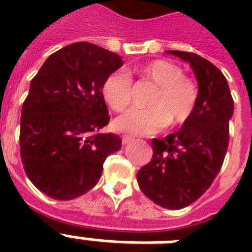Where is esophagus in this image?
Here are the masks:
<instances>
[{
    "mask_svg": "<svg viewBox=\"0 0 252 252\" xmlns=\"http://www.w3.org/2000/svg\"><path fill=\"white\" fill-rule=\"evenodd\" d=\"M130 141H132V137H129V136H126V134H124V136H122L123 145H126V144H129Z\"/></svg>",
    "mask_w": 252,
    "mask_h": 252,
    "instance_id": "1",
    "label": "esophagus"
}]
</instances>
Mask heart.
I'll return each instance as SVG.
<instances>
[{
    "mask_svg": "<svg viewBox=\"0 0 252 252\" xmlns=\"http://www.w3.org/2000/svg\"><path fill=\"white\" fill-rule=\"evenodd\" d=\"M141 80L150 81L156 90L150 95V108H130L115 120V128L124 133L142 136L158 132L168 123L179 126L191 115L197 99L192 81L183 76L179 66L165 60H154L134 69ZM104 102L114 111L124 110L130 102L132 84L126 74L111 73L102 85Z\"/></svg>",
    "mask_w": 252,
    "mask_h": 252,
    "instance_id": "heart-1",
    "label": "heart"
}]
</instances>
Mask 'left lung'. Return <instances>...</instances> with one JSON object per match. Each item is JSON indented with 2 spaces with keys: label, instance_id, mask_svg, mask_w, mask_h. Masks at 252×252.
Instances as JSON below:
<instances>
[{
  "label": "left lung",
  "instance_id": "left-lung-1",
  "mask_svg": "<svg viewBox=\"0 0 252 252\" xmlns=\"http://www.w3.org/2000/svg\"><path fill=\"white\" fill-rule=\"evenodd\" d=\"M189 64L197 99L179 130L153 138L152 161L137 172L146 197L167 209H182L199 199L219 174L229 145L234 102L222 72L199 55L166 51Z\"/></svg>",
  "mask_w": 252,
  "mask_h": 252
}]
</instances>
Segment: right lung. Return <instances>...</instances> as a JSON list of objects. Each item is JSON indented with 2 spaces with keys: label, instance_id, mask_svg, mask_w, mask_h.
Listing matches in <instances>:
<instances>
[{
  "label": "right lung",
  "instance_id": "add662e5",
  "mask_svg": "<svg viewBox=\"0 0 252 252\" xmlns=\"http://www.w3.org/2000/svg\"><path fill=\"white\" fill-rule=\"evenodd\" d=\"M122 57L80 41L59 49L32 78L22 107L21 157L33 186L56 200H72L98 183L103 163L122 148L110 122L102 85Z\"/></svg>",
  "mask_w": 252,
  "mask_h": 252
}]
</instances>
